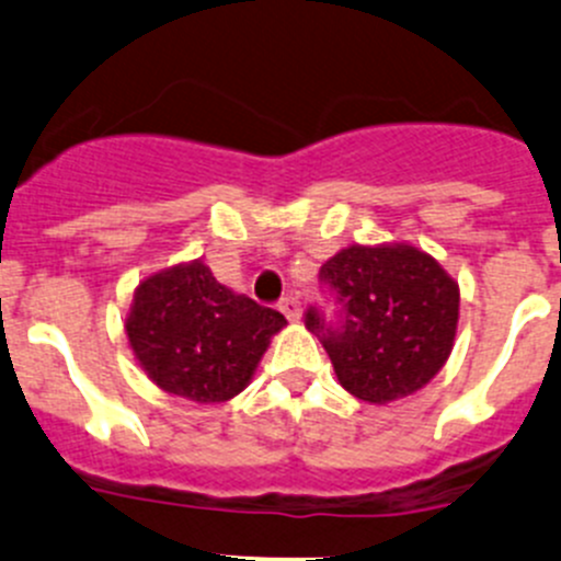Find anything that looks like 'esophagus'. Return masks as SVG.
Listing matches in <instances>:
<instances>
[{
  "instance_id": "1",
  "label": "esophagus",
  "mask_w": 561,
  "mask_h": 561,
  "mask_svg": "<svg viewBox=\"0 0 561 561\" xmlns=\"http://www.w3.org/2000/svg\"><path fill=\"white\" fill-rule=\"evenodd\" d=\"M279 309H282V312H285L287 320H298V318H301V301H298V298L293 296V293H290V296L282 298Z\"/></svg>"
}]
</instances>
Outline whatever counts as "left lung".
Wrapping results in <instances>:
<instances>
[{
    "mask_svg": "<svg viewBox=\"0 0 561 561\" xmlns=\"http://www.w3.org/2000/svg\"><path fill=\"white\" fill-rule=\"evenodd\" d=\"M320 285L334 312L309 307L304 323L358 400L413 394L453 353L460 293L431 254L405 243L347 247L325 260Z\"/></svg>",
    "mask_w": 561,
    "mask_h": 561,
    "instance_id": "8db88e82",
    "label": "left lung"
}]
</instances>
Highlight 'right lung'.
Wrapping results in <instances>:
<instances>
[{"label":"right lung","mask_w":561,"mask_h":561,"mask_svg":"<svg viewBox=\"0 0 561 561\" xmlns=\"http://www.w3.org/2000/svg\"><path fill=\"white\" fill-rule=\"evenodd\" d=\"M285 314L219 285L188 263L136 287L125 334L150 380L194 402H225L247 389Z\"/></svg>","instance_id":"add662e5"}]
</instances>
